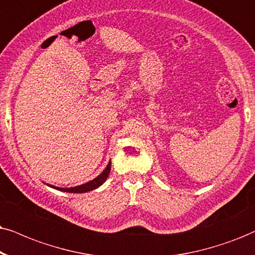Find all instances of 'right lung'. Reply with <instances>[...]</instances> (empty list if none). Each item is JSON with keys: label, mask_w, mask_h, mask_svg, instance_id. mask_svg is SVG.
<instances>
[{"label": "right lung", "mask_w": 255, "mask_h": 255, "mask_svg": "<svg viewBox=\"0 0 255 255\" xmlns=\"http://www.w3.org/2000/svg\"><path fill=\"white\" fill-rule=\"evenodd\" d=\"M111 162L108 163V166L106 167V169L102 172L98 178H95L94 180H92V181L87 182V183H83L81 186H77V187H73V188H59V187H54V186H50L53 187V188H56L59 189V191H62V192H67V193H86V192H89V191H93V189L98 188L104 183L106 180H107L108 175H109V172H111Z\"/></svg>", "instance_id": "1"}]
</instances>
